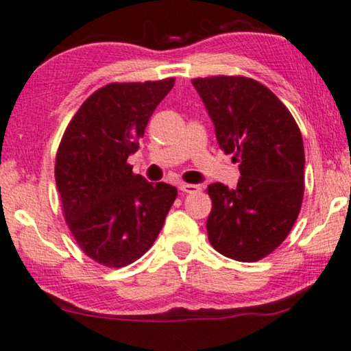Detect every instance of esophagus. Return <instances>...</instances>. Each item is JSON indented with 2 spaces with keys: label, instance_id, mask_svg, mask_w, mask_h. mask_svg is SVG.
<instances>
[{
  "label": "esophagus",
  "instance_id": "1",
  "mask_svg": "<svg viewBox=\"0 0 351 351\" xmlns=\"http://www.w3.org/2000/svg\"><path fill=\"white\" fill-rule=\"evenodd\" d=\"M180 191L181 193H186V194H193V193H200V186L199 184H188V183H181L180 186Z\"/></svg>",
  "mask_w": 351,
  "mask_h": 351
}]
</instances>
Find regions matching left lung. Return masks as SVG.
Segmentation results:
<instances>
[{"label":"left lung","mask_w":351,"mask_h":351,"mask_svg":"<svg viewBox=\"0 0 351 351\" xmlns=\"http://www.w3.org/2000/svg\"><path fill=\"white\" fill-rule=\"evenodd\" d=\"M215 125L219 149L239 162L236 189L207 188L212 212L210 244L237 261H258L276 250L300 213L305 151L297 121L286 106L254 78L241 75L194 78Z\"/></svg>","instance_id":"1"}]
</instances>
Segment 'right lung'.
<instances>
[{
	"label": "right lung",
	"mask_w": 351,
	"mask_h": 351,
	"mask_svg": "<svg viewBox=\"0 0 351 351\" xmlns=\"http://www.w3.org/2000/svg\"><path fill=\"white\" fill-rule=\"evenodd\" d=\"M173 85L175 78L109 83L83 102L60 139L54 176L65 223L80 249L109 268L151 249L178 194L127 162Z\"/></svg>",
	"instance_id": "obj_1"
}]
</instances>
